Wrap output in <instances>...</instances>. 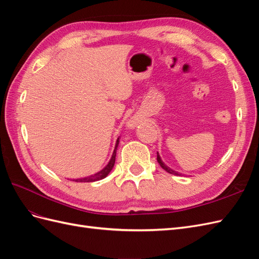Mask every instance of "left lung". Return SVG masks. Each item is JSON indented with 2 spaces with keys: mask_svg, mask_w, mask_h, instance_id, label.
I'll return each mask as SVG.
<instances>
[{
  "mask_svg": "<svg viewBox=\"0 0 259 259\" xmlns=\"http://www.w3.org/2000/svg\"><path fill=\"white\" fill-rule=\"evenodd\" d=\"M156 160H158V162H159V164H160V166L163 168V169H165L167 173H169V174H173V175H180L178 171H176V170H174V169H171V168H169L168 166H166L165 164H164V162L161 160V158H160V154L158 153V155H156Z\"/></svg>",
  "mask_w": 259,
  "mask_h": 259,
  "instance_id": "left-lung-1",
  "label": "left lung"
}]
</instances>
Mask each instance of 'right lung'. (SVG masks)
<instances>
[{"mask_svg": "<svg viewBox=\"0 0 259 259\" xmlns=\"http://www.w3.org/2000/svg\"><path fill=\"white\" fill-rule=\"evenodd\" d=\"M117 146H119V138H117V140H116L115 148H114V150H113V153H112V156H111L110 161H109V163L107 164V165H106L103 169H101L100 171H98V173L94 174V175H91V176H89V177H84V178H79V179H76L75 182H77V183H92V182H97V180H100V179H103V178L107 177V176H108V174L110 173L111 169H112V168H113V166H114V162H115V155H116V149H117Z\"/></svg>", "mask_w": 259, "mask_h": 259, "instance_id": "obj_1", "label": "right lung"}]
</instances>
